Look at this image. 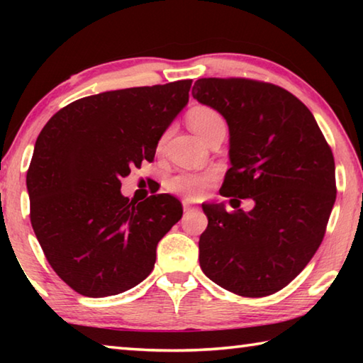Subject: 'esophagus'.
I'll return each mask as SVG.
<instances>
[{
	"instance_id": "obj_1",
	"label": "esophagus",
	"mask_w": 363,
	"mask_h": 363,
	"mask_svg": "<svg viewBox=\"0 0 363 363\" xmlns=\"http://www.w3.org/2000/svg\"><path fill=\"white\" fill-rule=\"evenodd\" d=\"M182 206H184V211H189L190 208H192V206H190V203H189L187 200H184V201H182Z\"/></svg>"
}]
</instances>
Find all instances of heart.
Returning <instances> with one entry per match:
<instances>
[{"mask_svg": "<svg viewBox=\"0 0 363 363\" xmlns=\"http://www.w3.org/2000/svg\"><path fill=\"white\" fill-rule=\"evenodd\" d=\"M187 123L201 139H206L208 134L224 125V118L218 110L208 106H195L187 112ZM163 143V139H162ZM160 143V144H162ZM218 179L216 169H208L203 173H182L174 176L168 182L171 192L184 196L187 200H199L206 194L211 184Z\"/></svg>", "mask_w": 363, "mask_h": 363, "instance_id": "obj_1", "label": "heart"}]
</instances>
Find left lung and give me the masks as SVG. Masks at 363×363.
Listing matches in <instances>:
<instances>
[{"mask_svg":"<svg viewBox=\"0 0 363 363\" xmlns=\"http://www.w3.org/2000/svg\"><path fill=\"white\" fill-rule=\"evenodd\" d=\"M192 96L229 125L232 167L219 194L255 201L248 213L201 205L200 267L238 296H269L320 247L336 200L333 152L311 110L277 84L200 78Z\"/></svg>","mask_w":363,"mask_h":363,"instance_id":"1","label":"left lung"}]
</instances>
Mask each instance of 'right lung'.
<instances>
[{"mask_svg": "<svg viewBox=\"0 0 363 363\" xmlns=\"http://www.w3.org/2000/svg\"><path fill=\"white\" fill-rule=\"evenodd\" d=\"M192 79L82 97L54 113L27 171L30 220L48 262L72 290L113 296L152 272L157 245L182 218L168 194L136 203L121 179L152 162Z\"/></svg>", "mask_w": 363, "mask_h": 363, "instance_id": "add662e5", "label": "right lung"}]
</instances>
